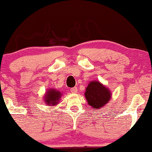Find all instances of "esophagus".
<instances>
[{"instance_id":"obj_1","label":"esophagus","mask_w":152,"mask_h":152,"mask_svg":"<svg viewBox=\"0 0 152 152\" xmlns=\"http://www.w3.org/2000/svg\"><path fill=\"white\" fill-rule=\"evenodd\" d=\"M70 91H71L72 93H76L77 92V87H73V88H70Z\"/></svg>"}]
</instances>
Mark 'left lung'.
Segmentation results:
<instances>
[{"instance_id": "left-lung-1", "label": "left lung", "mask_w": 152, "mask_h": 152, "mask_svg": "<svg viewBox=\"0 0 152 152\" xmlns=\"http://www.w3.org/2000/svg\"><path fill=\"white\" fill-rule=\"evenodd\" d=\"M84 95L89 106L95 109L104 107L111 97L109 89L99 81H91L87 86Z\"/></svg>"}]
</instances>
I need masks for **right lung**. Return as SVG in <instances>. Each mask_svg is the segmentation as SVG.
I'll list each match as a JSON object with an SVG mask.
<instances>
[{
  "mask_svg": "<svg viewBox=\"0 0 152 152\" xmlns=\"http://www.w3.org/2000/svg\"><path fill=\"white\" fill-rule=\"evenodd\" d=\"M61 93L60 91L54 88H50L45 93L44 100L45 104L48 106L57 105L61 99Z\"/></svg>",
  "mask_w": 152,
  "mask_h": 152,
  "instance_id": "right-lung-1",
  "label": "right lung"
}]
</instances>
